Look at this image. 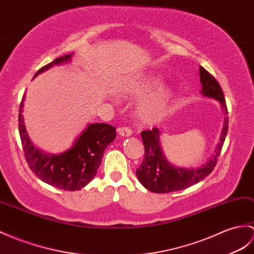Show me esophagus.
<instances>
[{
    "instance_id": "1",
    "label": "esophagus",
    "mask_w": 254,
    "mask_h": 254,
    "mask_svg": "<svg viewBox=\"0 0 254 254\" xmlns=\"http://www.w3.org/2000/svg\"><path fill=\"white\" fill-rule=\"evenodd\" d=\"M118 133H119L121 136H131L132 129L127 127H121L118 128Z\"/></svg>"
}]
</instances>
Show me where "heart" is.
<instances>
[{
    "label": "heart",
    "mask_w": 254,
    "mask_h": 254,
    "mask_svg": "<svg viewBox=\"0 0 254 254\" xmlns=\"http://www.w3.org/2000/svg\"><path fill=\"white\" fill-rule=\"evenodd\" d=\"M159 79L154 75L139 80L127 82L120 90V94L125 97H136L150 92L158 85ZM172 97L170 88L160 87L149 93L139 100L137 113L141 120L146 123H155L166 115Z\"/></svg>",
    "instance_id": "b5f03b06"
}]
</instances>
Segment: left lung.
Listing matches in <instances>:
<instances>
[{
	"label": "left lung",
	"instance_id": "1",
	"mask_svg": "<svg viewBox=\"0 0 254 254\" xmlns=\"http://www.w3.org/2000/svg\"><path fill=\"white\" fill-rule=\"evenodd\" d=\"M200 82H201V93L204 96L215 98L221 102L224 111L228 115L227 106L224 93L219 82L208 70L200 66L199 68ZM228 131V117H225L224 127L221 135L220 144L217 145L215 154L210 160L197 169H180L175 168L163 157L160 146H159V135L160 132L157 127L151 131H143L140 133L145 147V156L140 167L136 170L138 181L147 190L152 192L168 193L185 190L200 181L213 171L221 154L222 147Z\"/></svg>",
	"mask_w": 254,
	"mask_h": 254
}]
</instances>
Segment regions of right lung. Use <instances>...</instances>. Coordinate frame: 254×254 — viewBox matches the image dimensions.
Segmentation results:
<instances>
[{
  "instance_id": "right-lung-1",
  "label": "right lung",
  "mask_w": 254,
  "mask_h": 254,
  "mask_svg": "<svg viewBox=\"0 0 254 254\" xmlns=\"http://www.w3.org/2000/svg\"><path fill=\"white\" fill-rule=\"evenodd\" d=\"M70 57L68 54L56 58L38 70L34 76ZM22 102L23 98L19 106L18 129L29 168L41 181L63 190L74 191L86 186L97 173L106 147L116 138V127L106 123L90 125L69 150L57 156L46 155L35 148L28 137L21 115Z\"/></svg>"
}]
</instances>
